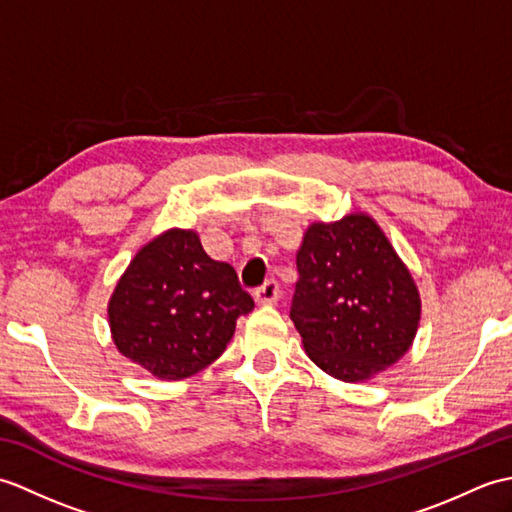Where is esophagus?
Listing matches in <instances>:
<instances>
[{"label":"esophagus","instance_id":"obj_1","mask_svg":"<svg viewBox=\"0 0 512 512\" xmlns=\"http://www.w3.org/2000/svg\"><path fill=\"white\" fill-rule=\"evenodd\" d=\"M279 295H281V288H279L277 281L268 279L255 290V301L259 303V306H268V303H277Z\"/></svg>","mask_w":512,"mask_h":512}]
</instances>
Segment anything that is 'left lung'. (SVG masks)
Wrapping results in <instances>:
<instances>
[{
	"instance_id": "1",
	"label": "left lung",
	"mask_w": 512,
	"mask_h": 512,
	"mask_svg": "<svg viewBox=\"0 0 512 512\" xmlns=\"http://www.w3.org/2000/svg\"><path fill=\"white\" fill-rule=\"evenodd\" d=\"M297 273L290 319L323 372L354 383L409 350L420 321L418 290L367 215L312 224Z\"/></svg>"
}]
</instances>
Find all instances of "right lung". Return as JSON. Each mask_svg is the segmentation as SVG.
<instances>
[{"mask_svg": "<svg viewBox=\"0 0 512 512\" xmlns=\"http://www.w3.org/2000/svg\"><path fill=\"white\" fill-rule=\"evenodd\" d=\"M255 308L233 266L204 253L193 231H169L129 264L110 301L118 350L162 380L211 365Z\"/></svg>", "mask_w": 512, "mask_h": 512, "instance_id": "obj_1", "label": "right lung"}]
</instances>
